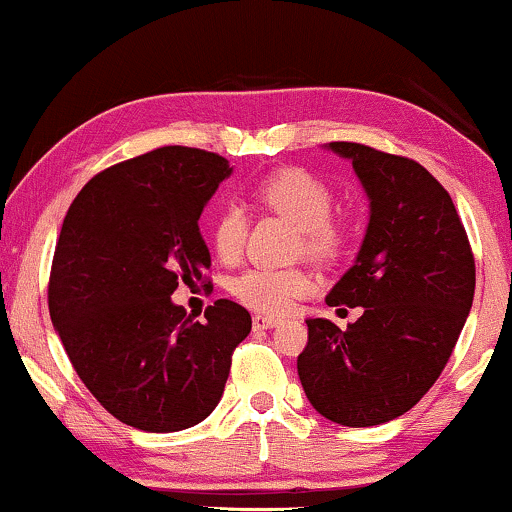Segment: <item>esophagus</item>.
<instances>
[{"instance_id":"obj_1","label":"esophagus","mask_w":512,"mask_h":512,"mask_svg":"<svg viewBox=\"0 0 512 512\" xmlns=\"http://www.w3.org/2000/svg\"><path fill=\"white\" fill-rule=\"evenodd\" d=\"M254 330L258 332V330H273L275 325H280V320H275V318H270V315H254Z\"/></svg>"}]
</instances>
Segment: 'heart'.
<instances>
[{"mask_svg":"<svg viewBox=\"0 0 512 512\" xmlns=\"http://www.w3.org/2000/svg\"><path fill=\"white\" fill-rule=\"evenodd\" d=\"M258 204L292 220L301 230L299 249L315 261H330L342 251L346 232L332 218L334 197L330 187L306 170H277L256 187ZM246 216L242 206L227 204L211 227V244L220 261L235 263L242 256ZM315 289L313 275L304 268H249L232 280L230 292L258 313L282 315Z\"/></svg>","mask_w":512,"mask_h":512,"instance_id":"heart-1","label":"heart"}]
</instances>
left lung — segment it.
<instances>
[{"label":"left lung","instance_id":"8db88e82","mask_svg":"<svg viewBox=\"0 0 512 512\" xmlns=\"http://www.w3.org/2000/svg\"><path fill=\"white\" fill-rule=\"evenodd\" d=\"M370 199L356 263L327 306L363 308L346 330L308 318L299 380L311 406L344 427L408 413L449 363L475 296V256L456 206L427 168L356 142H330Z\"/></svg>","mask_w":512,"mask_h":512}]
</instances>
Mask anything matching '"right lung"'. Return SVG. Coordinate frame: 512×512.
<instances>
[{
	"mask_svg": "<svg viewBox=\"0 0 512 512\" xmlns=\"http://www.w3.org/2000/svg\"><path fill=\"white\" fill-rule=\"evenodd\" d=\"M230 173L213 151L161 147L94 175L63 218L49 315L94 399L137 430L206 420L251 332L235 301L218 299L194 323L170 299L211 268L199 218Z\"/></svg>",
	"mask_w": 512,
	"mask_h": 512,
	"instance_id": "obj_1",
	"label": "right lung"
}]
</instances>
